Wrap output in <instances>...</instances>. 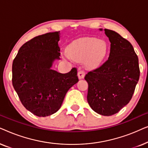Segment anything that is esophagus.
<instances>
[{
  "label": "esophagus",
  "mask_w": 148,
  "mask_h": 148,
  "mask_svg": "<svg viewBox=\"0 0 148 148\" xmlns=\"http://www.w3.org/2000/svg\"><path fill=\"white\" fill-rule=\"evenodd\" d=\"M77 75H78V77L79 79H82L84 78L85 75H86V73H85L84 71L79 70L77 73Z\"/></svg>",
  "instance_id": "esophagus-1"
}]
</instances>
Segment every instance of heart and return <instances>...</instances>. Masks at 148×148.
Segmentation results:
<instances>
[{
  "instance_id": "heart-1",
  "label": "heart",
  "mask_w": 148,
  "mask_h": 148,
  "mask_svg": "<svg viewBox=\"0 0 148 148\" xmlns=\"http://www.w3.org/2000/svg\"><path fill=\"white\" fill-rule=\"evenodd\" d=\"M108 45L103 40L96 38H82L75 40L69 46L67 52L72 58L84 59L87 66L94 67L100 64L106 57Z\"/></svg>"
}]
</instances>
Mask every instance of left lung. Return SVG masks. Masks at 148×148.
<instances>
[{
	"instance_id": "left-lung-1",
	"label": "left lung",
	"mask_w": 148,
	"mask_h": 148,
	"mask_svg": "<svg viewBox=\"0 0 148 148\" xmlns=\"http://www.w3.org/2000/svg\"><path fill=\"white\" fill-rule=\"evenodd\" d=\"M102 31V29H99ZM110 42L108 60L86 74L88 102L103 116L116 114L128 104L139 78V60L133 46L116 32L104 29Z\"/></svg>"
}]
</instances>
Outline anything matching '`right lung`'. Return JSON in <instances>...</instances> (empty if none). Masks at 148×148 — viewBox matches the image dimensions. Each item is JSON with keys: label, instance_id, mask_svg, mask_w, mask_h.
<instances>
[{"label": "right lung", "instance_id": "1", "mask_svg": "<svg viewBox=\"0 0 148 148\" xmlns=\"http://www.w3.org/2000/svg\"><path fill=\"white\" fill-rule=\"evenodd\" d=\"M60 32L34 38L19 48L13 62V88L24 107L38 116L59 110L66 92L78 82L77 71L62 74L52 69L60 60Z\"/></svg>", "mask_w": 148, "mask_h": 148}]
</instances>
